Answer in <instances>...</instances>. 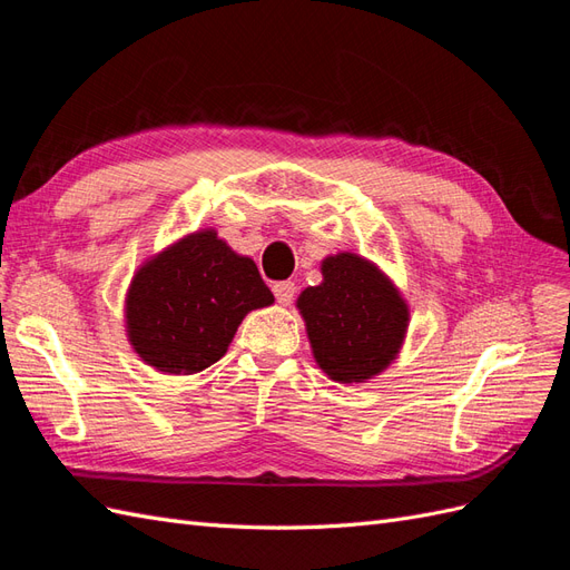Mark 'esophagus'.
Instances as JSON below:
<instances>
[{"mask_svg":"<svg viewBox=\"0 0 570 570\" xmlns=\"http://www.w3.org/2000/svg\"><path fill=\"white\" fill-rule=\"evenodd\" d=\"M295 292H297V287H295V283H289V281L273 285V295H275V299H278V304H283V306L292 304V299H295Z\"/></svg>","mask_w":570,"mask_h":570,"instance_id":"obj_1","label":"esophagus"}]
</instances>
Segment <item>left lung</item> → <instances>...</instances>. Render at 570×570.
<instances>
[{
    "label": "left lung",
    "mask_w": 570,
    "mask_h": 570,
    "mask_svg": "<svg viewBox=\"0 0 570 570\" xmlns=\"http://www.w3.org/2000/svg\"><path fill=\"white\" fill-rule=\"evenodd\" d=\"M321 273L323 283L297 297L316 364L335 383H366L400 354L409 304L387 275L358 254L325 256Z\"/></svg>",
    "instance_id": "left-lung-1"
}]
</instances>
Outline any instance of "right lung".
<instances>
[{
    "mask_svg": "<svg viewBox=\"0 0 570 570\" xmlns=\"http://www.w3.org/2000/svg\"><path fill=\"white\" fill-rule=\"evenodd\" d=\"M271 304V289L252 258L204 228L135 271L126 292V333L147 366L193 375L228 352L249 312Z\"/></svg>",
    "mask_w": 570,
    "mask_h": 570,
    "instance_id": "1",
    "label": "right lung"
}]
</instances>
